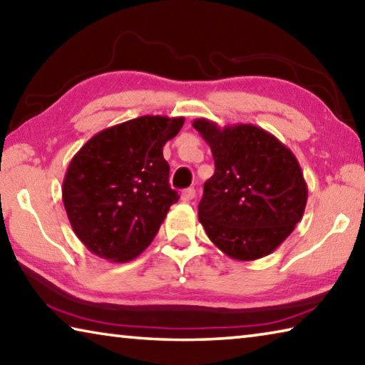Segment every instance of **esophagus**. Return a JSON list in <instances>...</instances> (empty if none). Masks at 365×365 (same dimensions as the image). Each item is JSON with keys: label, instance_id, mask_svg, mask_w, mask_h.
<instances>
[{"label": "esophagus", "instance_id": "1", "mask_svg": "<svg viewBox=\"0 0 365 365\" xmlns=\"http://www.w3.org/2000/svg\"><path fill=\"white\" fill-rule=\"evenodd\" d=\"M195 196H196V191H195V188H187V190H183V191H182V201H185V202L193 201V200H195Z\"/></svg>", "mask_w": 365, "mask_h": 365}]
</instances>
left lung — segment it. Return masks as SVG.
Here are the masks:
<instances>
[{"mask_svg": "<svg viewBox=\"0 0 365 365\" xmlns=\"http://www.w3.org/2000/svg\"><path fill=\"white\" fill-rule=\"evenodd\" d=\"M193 127L211 146L215 165L197 206L209 240L238 261L270 255L304 214L307 185L298 159L251 123L220 128L196 119Z\"/></svg>", "mask_w": 365, "mask_h": 365, "instance_id": "8db88e82", "label": "left lung"}]
</instances>
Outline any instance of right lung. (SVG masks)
Returning <instances> with one entry per match:
<instances>
[{
  "mask_svg": "<svg viewBox=\"0 0 365 365\" xmlns=\"http://www.w3.org/2000/svg\"><path fill=\"white\" fill-rule=\"evenodd\" d=\"M183 117L141 115L104 128L67 168L63 201L73 233L93 255L127 262L156 237L178 193L163 148Z\"/></svg>",
  "mask_w": 365,
  "mask_h": 365,
  "instance_id": "obj_1",
  "label": "right lung"
}]
</instances>
